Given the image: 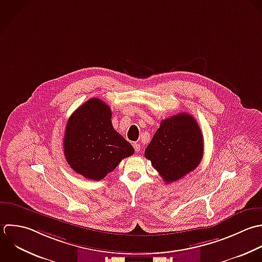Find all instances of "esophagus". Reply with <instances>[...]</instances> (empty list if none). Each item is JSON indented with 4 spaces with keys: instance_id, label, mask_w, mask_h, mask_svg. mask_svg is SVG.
Listing matches in <instances>:
<instances>
[{
    "instance_id": "obj_1",
    "label": "esophagus",
    "mask_w": 262,
    "mask_h": 262,
    "mask_svg": "<svg viewBox=\"0 0 262 262\" xmlns=\"http://www.w3.org/2000/svg\"><path fill=\"white\" fill-rule=\"evenodd\" d=\"M133 146H134V148H135V151H136V152H140V150H141V145H140V144H138V143H134V144H133Z\"/></svg>"
}]
</instances>
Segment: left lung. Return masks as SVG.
Masks as SVG:
<instances>
[{"instance_id":"1","label":"left lung","mask_w":262,"mask_h":262,"mask_svg":"<svg viewBox=\"0 0 262 262\" xmlns=\"http://www.w3.org/2000/svg\"><path fill=\"white\" fill-rule=\"evenodd\" d=\"M145 157L166 184L194 170L203 157V136L196 119L184 112L162 120Z\"/></svg>"}]
</instances>
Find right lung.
<instances>
[{"instance_id":"right-lung-1","label":"right lung","mask_w":262,"mask_h":262,"mask_svg":"<svg viewBox=\"0 0 262 262\" xmlns=\"http://www.w3.org/2000/svg\"><path fill=\"white\" fill-rule=\"evenodd\" d=\"M110 107L93 98L69 117L64 136V156L70 167L85 179L100 181L123 158L135 153L133 146L112 126Z\"/></svg>"}]
</instances>
